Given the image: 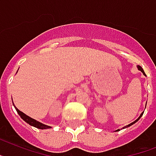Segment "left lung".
Here are the masks:
<instances>
[{
    "mask_svg": "<svg viewBox=\"0 0 156 156\" xmlns=\"http://www.w3.org/2000/svg\"><path fill=\"white\" fill-rule=\"evenodd\" d=\"M138 69H139V70H140V71H141V72H142V73H144V75H146V74H145V73H144V69H142V68H141V67H140V66H138ZM143 114H144V112H143V113H142V114H141V115H140V117H139L138 119H136V120H135V121H134V122H132V123H130V124H128V125L125 126V127H123V128H125V127H130V126H131V125H132V124H134V123H136V122L138 121L139 119H140V117L142 116V115H143ZM117 131H118V130H117Z\"/></svg>",
    "mask_w": 156,
    "mask_h": 156,
    "instance_id": "8db88e82",
    "label": "left lung"
}]
</instances>
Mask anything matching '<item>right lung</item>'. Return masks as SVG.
Returning <instances> with one entry per match:
<instances>
[{"label": "right lung", "mask_w": 156, "mask_h": 156, "mask_svg": "<svg viewBox=\"0 0 156 156\" xmlns=\"http://www.w3.org/2000/svg\"><path fill=\"white\" fill-rule=\"evenodd\" d=\"M15 108H16V112H18V114L20 115V116L23 119H24V121L26 122V123H29V124H30V125L33 126V127H37V128H39V129H46V128H49V127H49V126L44 125V124H43V123H40V122L37 121L36 119H33V118H31V117L28 116V115H26L23 112H21L20 111L18 110L16 107H15Z\"/></svg>", "instance_id": "right-lung-1"}]
</instances>
